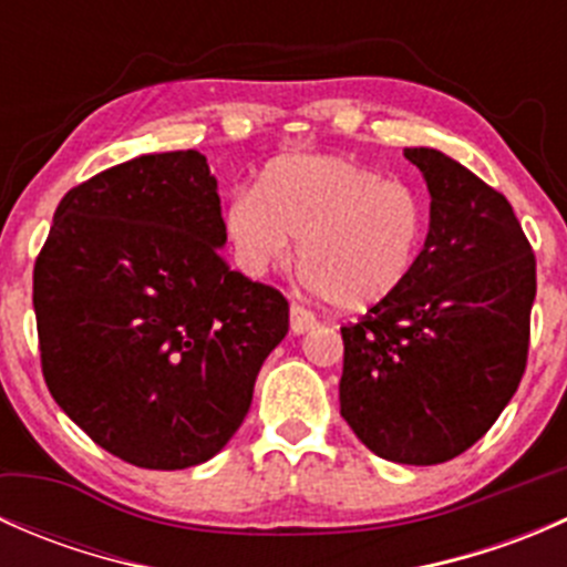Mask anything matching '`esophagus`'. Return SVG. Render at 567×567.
I'll use <instances>...</instances> for the list:
<instances>
[{"label": "esophagus", "mask_w": 567, "mask_h": 567, "mask_svg": "<svg viewBox=\"0 0 567 567\" xmlns=\"http://www.w3.org/2000/svg\"><path fill=\"white\" fill-rule=\"evenodd\" d=\"M316 326L318 318L310 310H305L301 305H290V331L293 334H305V331H312Z\"/></svg>", "instance_id": "34e87169"}]
</instances>
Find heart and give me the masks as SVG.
<instances>
[{"mask_svg": "<svg viewBox=\"0 0 567 567\" xmlns=\"http://www.w3.org/2000/svg\"><path fill=\"white\" fill-rule=\"evenodd\" d=\"M427 230V203L348 156H288L268 164L255 188L225 208V236L247 277H266L299 238L305 282L340 310L392 299L414 271Z\"/></svg>", "mask_w": 567, "mask_h": 567, "instance_id": "1", "label": "heart"}]
</instances>
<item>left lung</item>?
I'll return each instance as SVG.
<instances>
[{
  "label": "left lung",
  "instance_id": "1",
  "mask_svg": "<svg viewBox=\"0 0 567 567\" xmlns=\"http://www.w3.org/2000/svg\"><path fill=\"white\" fill-rule=\"evenodd\" d=\"M431 192L409 282L342 326L340 414L379 458L433 466L491 431L527 370L535 251L505 194L431 147H405Z\"/></svg>",
  "mask_w": 567,
  "mask_h": 567
}]
</instances>
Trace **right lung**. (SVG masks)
Instances as JSON below:
<instances>
[{
	"mask_svg": "<svg viewBox=\"0 0 567 567\" xmlns=\"http://www.w3.org/2000/svg\"><path fill=\"white\" fill-rule=\"evenodd\" d=\"M197 151L104 169L60 199L32 274L40 370L62 411L140 468L214 458L288 334V299L221 257Z\"/></svg>",
	"mask_w": 567,
	"mask_h": 567,
	"instance_id": "1",
	"label": "right lung"
}]
</instances>
